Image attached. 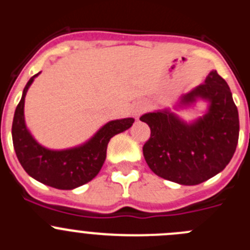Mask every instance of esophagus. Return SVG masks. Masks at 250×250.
Returning a JSON list of instances; mask_svg holds the SVG:
<instances>
[{
    "label": "esophagus",
    "mask_w": 250,
    "mask_h": 250,
    "mask_svg": "<svg viewBox=\"0 0 250 250\" xmlns=\"http://www.w3.org/2000/svg\"><path fill=\"white\" fill-rule=\"evenodd\" d=\"M145 110H146V105H145V104H138V105L134 107V115H135L136 118H139Z\"/></svg>",
    "instance_id": "esophagus-1"
}]
</instances>
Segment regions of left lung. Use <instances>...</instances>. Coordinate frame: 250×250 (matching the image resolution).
I'll list each match as a JSON object with an SVG mask.
<instances>
[{"mask_svg":"<svg viewBox=\"0 0 250 250\" xmlns=\"http://www.w3.org/2000/svg\"><path fill=\"white\" fill-rule=\"evenodd\" d=\"M209 101L207 114L187 124L169 110L140 118L150 127L144 158L158 176L182 185H196L220 173L233 158L239 138V115L227 81L215 70L205 83L182 98L191 105Z\"/></svg>","mask_w":250,"mask_h":250,"instance_id":"obj_1","label":"left lung"}]
</instances>
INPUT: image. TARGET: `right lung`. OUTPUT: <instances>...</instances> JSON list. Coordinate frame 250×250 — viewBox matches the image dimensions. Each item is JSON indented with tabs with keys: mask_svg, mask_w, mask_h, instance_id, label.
<instances>
[{
	"mask_svg": "<svg viewBox=\"0 0 250 250\" xmlns=\"http://www.w3.org/2000/svg\"><path fill=\"white\" fill-rule=\"evenodd\" d=\"M26 83L22 98L15 111L12 123V141L20 164L37 182L48 187L71 190L89 183L98 175L106 159L110 139L129 129L134 119H121L105 124L92 139L81 146L67 150H50L32 138L26 127L23 106L28 87L35 77Z\"/></svg>",
	"mask_w": 250,
	"mask_h": 250,
	"instance_id": "add662e5",
	"label": "right lung"
}]
</instances>
